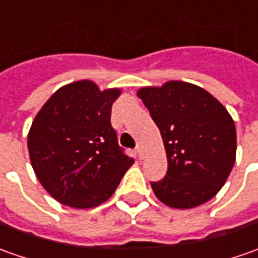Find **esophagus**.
Wrapping results in <instances>:
<instances>
[{"label":"esophagus","instance_id":"34e87169","mask_svg":"<svg viewBox=\"0 0 258 258\" xmlns=\"http://www.w3.org/2000/svg\"><path fill=\"white\" fill-rule=\"evenodd\" d=\"M136 152H137V157L140 159H143L144 158V150H143V147L141 145H138L136 148Z\"/></svg>","mask_w":258,"mask_h":258}]
</instances>
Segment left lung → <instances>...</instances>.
Here are the masks:
<instances>
[{
	"label": "left lung",
	"instance_id": "8db88e82",
	"mask_svg": "<svg viewBox=\"0 0 258 258\" xmlns=\"http://www.w3.org/2000/svg\"><path fill=\"white\" fill-rule=\"evenodd\" d=\"M165 145L168 171L151 182L161 202L190 209L208 202L225 185L236 159V127L212 94L185 82L138 92Z\"/></svg>",
	"mask_w": 258,
	"mask_h": 258
}]
</instances>
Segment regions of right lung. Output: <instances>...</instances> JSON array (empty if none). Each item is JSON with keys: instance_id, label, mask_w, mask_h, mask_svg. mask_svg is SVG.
<instances>
[{"instance_id": "obj_1", "label": "right lung", "mask_w": 258, "mask_h": 258, "mask_svg": "<svg viewBox=\"0 0 258 258\" xmlns=\"http://www.w3.org/2000/svg\"><path fill=\"white\" fill-rule=\"evenodd\" d=\"M118 89L100 92L93 82L63 86L36 114L28 136L31 164L57 202L94 208L114 194L133 165L111 125Z\"/></svg>"}]
</instances>
